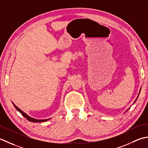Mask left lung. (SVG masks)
Here are the masks:
<instances>
[{"label": "left lung", "instance_id": "8db88e82", "mask_svg": "<svg viewBox=\"0 0 148 148\" xmlns=\"http://www.w3.org/2000/svg\"><path fill=\"white\" fill-rule=\"evenodd\" d=\"M140 90H141V89H140V91H139V92H140ZM138 95H139V94H138V96H137V98H138ZM137 99H135V101L134 102H135V101H136V100H137Z\"/></svg>", "mask_w": 148, "mask_h": 148}]
</instances>
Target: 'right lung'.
I'll list each match as a JSON object with an SVG mask.
<instances>
[{
  "mask_svg": "<svg viewBox=\"0 0 148 148\" xmlns=\"http://www.w3.org/2000/svg\"><path fill=\"white\" fill-rule=\"evenodd\" d=\"M12 103H13V102H12ZM13 105H14V107H15V108H16V109L18 111V112H20L21 114H22V115L24 117H25V118L27 119L28 121H31V122H34V123H40V122H45V121H49L50 119H34V118H33V117H30L29 116H28L27 114L26 113H25L24 112H23V111L21 110V109H20V108L18 107L16 105H15L13 103Z\"/></svg>",
  "mask_w": 148,
  "mask_h": 148,
  "instance_id": "right-lung-1",
  "label": "right lung"
}]
</instances>
